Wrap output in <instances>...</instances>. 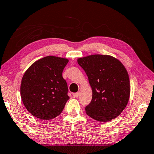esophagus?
<instances>
[{
  "mask_svg": "<svg viewBox=\"0 0 154 154\" xmlns=\"http://www.w3.org/2000/svg\"><path fill=\"white\" fill-rule=\"evenodd\" d=\"M79 94H80L79 92H75V93H73V94H72V96L74 97H78L79 96Z\"/></svg>",
  "mask_w": 154,
  "mask_h": 154,
  "instance_id": "34e87169",
  "label": "esophagus"
}]
</instances>
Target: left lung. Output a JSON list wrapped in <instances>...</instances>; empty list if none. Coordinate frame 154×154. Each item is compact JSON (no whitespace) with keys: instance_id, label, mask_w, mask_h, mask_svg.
Returning <instances> with one entry per match:
<instances>
[{"instance_id":"8db88e82","label":"left lung","mask_w":154,"mask_h":154,"mask_svg":"<svg viewBox=\"0 0 154 154\" xmlns=\"http://www.w3.org/2000/svg\"><path fill=\"white\" fill-rule=\"evenodd\" d=\"M77 62L86 72L92 90V101L85 108L88 115L100 122L120 115L130 94V79L123 64L107 55H88Z\"/></svg>"}]
</instances>
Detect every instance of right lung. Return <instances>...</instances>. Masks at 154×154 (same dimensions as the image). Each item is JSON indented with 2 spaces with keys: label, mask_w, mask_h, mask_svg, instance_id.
Returning <instances> with one entry per match:
<instances>
[{
  "label": "right lung",
  "mask_w": 154,
  "mask_h": 154,
  "mask_svg": "<svg viewBox=\"0 0 154 154\" xmlns=\"http://www.w3.org/2000/svg\"><path fill=\"white\" fill-rule=\"evenodd\" d=\"M68 62L66 58L46 56L34 62L24 72L21 99L26 109L36 118L49 120L64 109L69 97L62 72Z\"/></svg>",
  "instance_id": "right-lung-1"
}]
</instances>
